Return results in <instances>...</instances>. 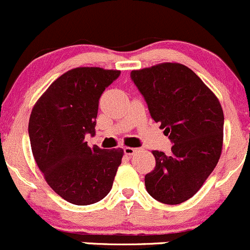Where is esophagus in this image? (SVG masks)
I'll list each match as a JSON object with an SVG mask.
<instances>
[{
	"instance_id": "esophagus-1",
	"label": "esophagus",
	"mask_w": 250,
	"mask_h": 250,
	"mask_svg": "<svg viewBox=\"0 0 250 250\" xmlns=\"http://www.w3.org/2000/svg\"><path fill=\"white\" fill-rule=\"evenodd\" d=\"M137 148H131V146H125L124 148V153L126 155H133L135 153H137Z\"/></svg>"
}]
</instances>
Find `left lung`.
Returning a JSON list of instances; mask_svg holds the SVG:
<instances>
[{"label": "left lung", "instance_id": "obj_1", "mask_svg": "<svg viewBox=\"0 0 250 250\" xmlns=\"http://www.w3.org/2000/svg\"><path fill=\"white\" fill-rule=\"evenodd\" d=\"M149 113L173 143L168 155L153 150L155 168L146 189L166 205L194 196L219 161L224 113L212 90L182 63L164 62L131 72Z\"/></svg>", "mask_w": 250, "mask_h": 250}]
</instances>
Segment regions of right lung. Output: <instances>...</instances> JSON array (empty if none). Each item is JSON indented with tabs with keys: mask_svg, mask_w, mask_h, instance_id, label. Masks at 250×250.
I'll list each match as a JSON object with an SVG mask.
<instances>
[{
	"mask_svg": "<svg viewBox=\"0 0 250 250\" xmlns=\"http://www.w3.org/2000/svg\"><path fill=\"white\" fill-rule=\"evenodd\" d=\"M120 71L77 67L50 84L32 108L33 158L49 187L66 201L92 205L107 196L124 150L87 146L95 135L99 100Z\"/></svg>",
	"mask_w": 250,
	"mask_h": 250,
	"instance_id": "add662e5",
	"label": "right lung"
}]
</instances>
